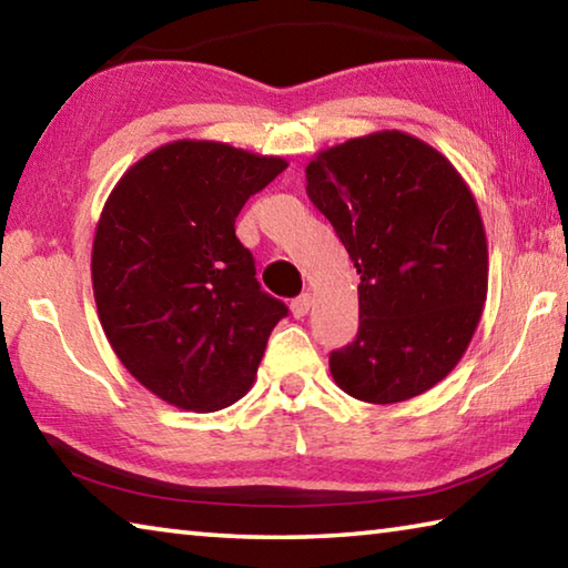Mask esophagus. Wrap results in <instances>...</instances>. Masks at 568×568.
Returning a JSON list of instances; mask_svg holds the SVG:
<instances>
[{"label": "esophagus", "instance_id": "34e87169", "mask_svg": "<svg viewBox=\"0 0 568 568\" xmlns=\"http://www.w3.org/2000/svg\"><path fill=\"white\" fill-rule=\"evenodd\" d=\"M311 305H313V295H311V293H303V295H297L295 301L291 303L295 318H305L307 311H311Z\"/></svg>", "mask_w": 568, "mask_h": 568}]
</instances>
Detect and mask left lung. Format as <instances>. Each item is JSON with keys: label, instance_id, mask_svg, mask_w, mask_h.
Masks as SVG:
<instances>
[{"label": "left lung", "instance_id": "1", "mask_svg": "<svg viewBox=\"0 0 568 568\" xmlns=\"http://www.w3.org/2000/svg\"><path fill=\"white\" fill-rule=\"evenodd\" d=\"M305 178L361 275L358 335L331 353L333 381L381 406L420 396L456 368L484 313L488 245L474 192L400 130L323 150Z\"/></svg>", "mask_w": 568, "mask_h": 568}]
</instances>
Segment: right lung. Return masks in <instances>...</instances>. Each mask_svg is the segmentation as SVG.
I'll return each instance as SVG.
<instances>
[{
    "instance_id": "1",
    "label": "right lung",
    "mask_w": 568,
    "mask_h": 568,
    "mask_svg": "<svg viewBox=\"0 0 568 568\" xmlns=\"http://www.w3.org/2000/svg\"><path fill=\"white\" fill-rule=\"evenodd\" d=\"M285 168L225 142L175 140L134 162L102 207L92 243L102 331L170 406L213 413L253 388L287 307L261 291L235 217Z\"/></svg>"
}]
</instances>
